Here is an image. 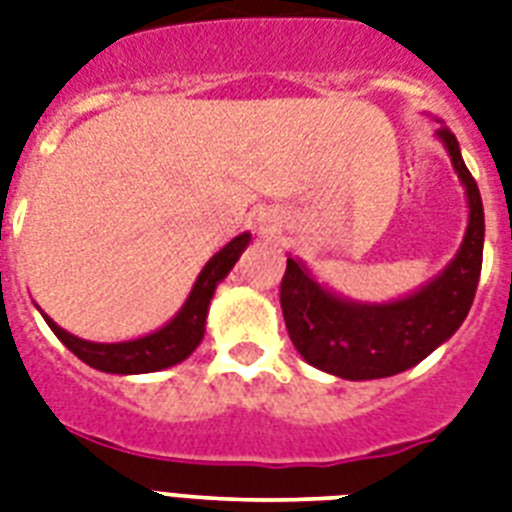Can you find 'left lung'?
I'll use <instances>...</instances> for the list:
<instances>
[{"label": "left lung", "instance_id": "8db88e82", "mask_svg": "<svg viewBox=\"0 0 512 512\" xmlns=\"http://www.w3.org/2000/svg\"><path fill=\"white\" fill-rule=\"evenodd\" d=\"M438 136L446 144L470 201L462 249L435 282L384 306L335 298L308 276L298 260L287 257L279 298L292 343L308 365L349 381L395 376L419 365L467 317L481 279L483 204L473 174L462 161L456 136L448 128H440Z\"/></svg>", "mask_w": 512, "mask_h": 512}]
</instances>
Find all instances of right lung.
Returning a JSON list of instances; mask_svg holds the SVG:
<instances>
[{
  "mask_svg": "<svg viewBox=\"0 0 512 512\" xmlns=\"http://www.w3.org/2000/svg\"><path fill=\"white\" fill-rule=\"evenodd\" d=\"M247 244L249 233H241L230 244H225L204 265V271L198 273L193 292H190V298L182 306V311L171 319L169 325L161 327L158 333L144 335V338L126 343H93L61 330L50 317H45V322H48L50 330L58 335V341L64 343L74 357H80L85 365L104 370V373L131 376V373H152V370L171 368V365H177L185 357H190L195 346L201 343L206 327V311H209L214 287L228 276V271L236 265V260L247 249Z\"/></svg>",
  "mask_w": 512,
  "mask_h": 512,
  "instance_id": "obj_1",
  "label": "right lung"
}]
</instances>
